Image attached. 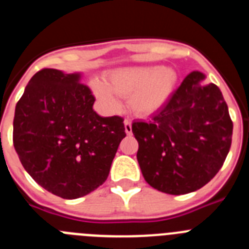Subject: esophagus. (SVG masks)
Instances as JSON below:
<instances>
[{
    "instance_id": "34e87169",
    "label": "esophagus",
    "mask_w": 249,
    "mask_h": 249,
    "mask_svg": "<svg viewBox=\"0 0 249 249\" xmlns=\"http://www.w3.org/2000/svg\"><path fill=\"white\" fill-rule=\"evenodd\" d=\"M124 131H126L127 135H131L132 133V122L129 120L124 121Z\"/></svg>"
}]
</instances>
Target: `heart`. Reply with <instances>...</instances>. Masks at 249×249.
<instances>
[{
	"label": "heart",
	"instance_id": "b5f03b06",
	"mask_svg": "<svg viewBox=\"0 0 249 249\" xmlns=\"http://www.w3.org/2000/svg\"><path fill=\"white\" fill-rule=\"evenodd\" d=\"M177 81V73L163 66H131L109 72L107 82L94 78L91 87L108 111L120 109L122 96L128 97L129 108L137 116H149L168 102Z\"/></svg>",
	"mask_w": 249,
	"mask_h": 249
}]
</instances>
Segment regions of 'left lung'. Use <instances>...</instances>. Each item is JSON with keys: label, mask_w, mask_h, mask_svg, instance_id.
Returning a JSON list of instances; mask_svg holds the SVG:
<instances>
[{"label": "left lung", "mask_w": 249, "mask_h": 249, "mask_svg": "<svg viewBox=\"0 0 249 249\" xmlns=\"http://www.w3.org/2000/svg\"><path fill=\"white\" fill-rule=\"evenodd\" d=\"M204 78L202 72H191L152 120L132 123L142 175L160 192L199 190L230 152L233 123L227 103L214 83L202 85Z\"/></svg>", "instance_id": "obj_1"}]
</instances>
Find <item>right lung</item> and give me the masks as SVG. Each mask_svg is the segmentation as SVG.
<instances>
[{
    "label": "right lung",
    "instance_id": "obj_1",
    "mask_svg": "<svg viewBox=\"0 0 249 249\" xmlns=\"http://www.w3.org/2000/svg\"><path fill=\"white\" fill-rule=\"evenodd\" d=\"M81 72L43 68L26 86L13 118V146L23 168L66 199L105 183L121 141L123 118L101 117Z\"/></svg>",
    "mask_w": 249,
    "mask_h": 249
}]
</instances>
